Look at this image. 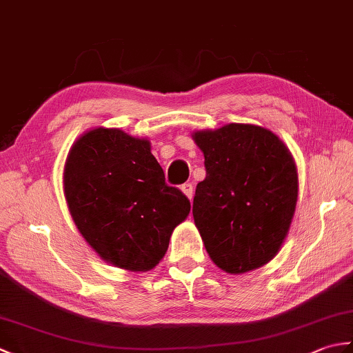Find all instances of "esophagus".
Wrapping results in <instances>:
<instances>
[{"instance_id": "34e87169", "label": "esophagus", "mask_w": 353, "mask_h": 353, "mask_svg": "<svg viewBox=\"0 0 353 353\" xmlns=\"http://www.w3.org/2000/svg\"><path fill=\"white\" fill-rule=\"evenodd\" d=\"M182 191H183L185 196L188 197L190 200L192 199V194H194V186H192V183H191V182H186V183H183V185H182Z\"/></svg>"}]
</instances>
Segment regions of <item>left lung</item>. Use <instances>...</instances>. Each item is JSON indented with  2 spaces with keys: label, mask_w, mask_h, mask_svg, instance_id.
<instances>
[{
  "label": "left lung",
  "mask_w": 353,
  "mask_h": 353,
  "mask_svg": "<svg viewBox=\"0 0 353 353\" xmlns=\"http://www.w3.org/2000/svg\"><path fill=\"white\" fill-rule=\"evenodd\" d=\"M205 154L192 215L209 256L228 273L262 267L279 252L294 215L297 171L264 127L229 124L192 134Z\"/></svg>",
  "instance_id": "obj_1"
}]
</instances>
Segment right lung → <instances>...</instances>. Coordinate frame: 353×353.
Wrapping results in <instances>:
<instances>
[{"label":"right lung","instance_id":"1","mask_svg":"<svg viewBox=\"0 0 353 353\" xmlns=\"http://www.w3.org/2000/svg\"><path fill=\"white\" fill-rule=\"evenodd\" d=\"M63 186L72 220L89 245L132 272L159 264L172 230L191 209L181 190L165 183L150 142L119 129L99 127L74 144Z\"/></svg>","mask_w":353,"mask_h":353}]
</instances>
